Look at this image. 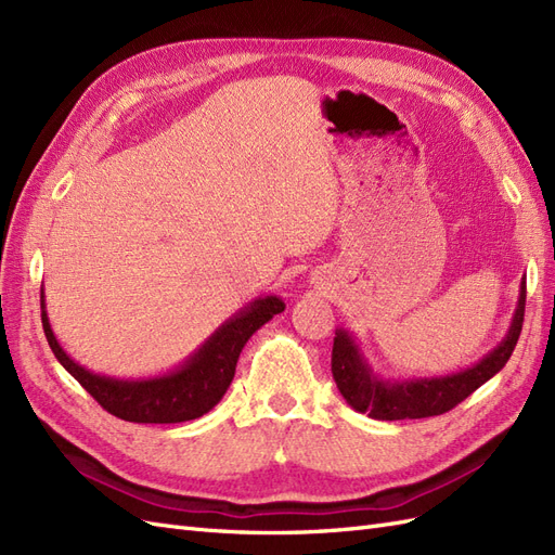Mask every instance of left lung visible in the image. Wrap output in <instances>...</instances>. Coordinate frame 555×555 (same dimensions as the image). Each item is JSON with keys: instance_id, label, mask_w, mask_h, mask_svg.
<instances>
[{"instance_id": "1", "label": "left lung", "mask_w": 555, "mask_h": 555, "mask_svg": "<svg viewBox=\"0 0 555 555\" xmlns=\"http://www.w3.org/2000/svg\"><path fill=\"white\" fill-rule=\"evenodd\" d=\"M526 312V278L518 284V300L512 314L507 335L489 354L477 363L463 367L459 373L433 377H405L393 379L373 371L371 361L363 354L354 333L335 328L331 371L338 384V391L351 410L377 418V422H398V418H426L438 416L456 408L461 400L477 391L481 384L498 375L509 361L516 340L524 326Z\"/></svg>"}]
</instances>
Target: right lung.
Wrapping results in <instances>:
<instances>
[{
	"mask_svg": "<svg viewBox=\"0 0 555 555\" xmlns=\"http://www.w3.org/2000/svg\"><path fill=\"white\" fill-rule=\"evenodd\" d=\"M280 312H284L280 296H259L233 312L171 371L150 377H113L94 373L66 354L50 326L41 284V322L55 359L106 412L133 424H180L210 412L236 375V363L247 340Z\"/></svg>",
	"mask_w": 555,
	"mask_h": 555,
	"instance_id": "obj_1",
	"label": "right lung"
}]
</instances>
